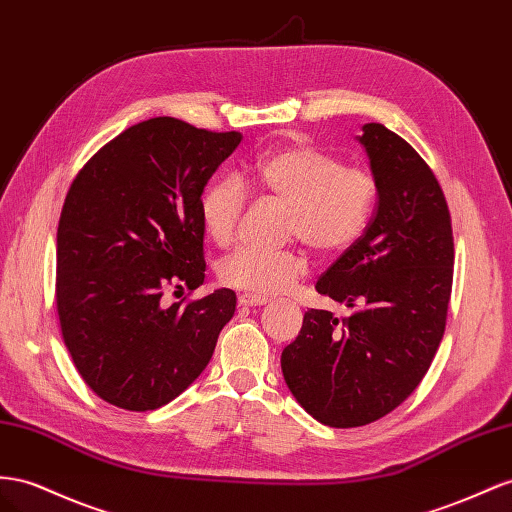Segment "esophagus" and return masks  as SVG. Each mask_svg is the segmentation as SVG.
I'll use <instances>...</instances> for the list:
<instances>
[{"label":"esophagus","mask_w":512,"mask_h":512,"mask_svg":"<svg viewBox=\"0 0 512 512\" xmlns=\"http://www.w3.org/2000/svg\"><path fill=\"white\" fill-rule=\"evenodd\" d=\"M265 303H269V299L262 295H254V293L239 295V306H243V308H260V306H265Z\"/></svg>","instance_id":"1"}]
</instances>
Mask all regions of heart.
<instances>
[{"label":"heart","instance_id":"heart-1","mask_svg":"<svg viewBox=\"0 0 512 512\" xmlns=\"http://www.w3.org/2000/svg\"><path fill=\"white\" fill-rule=\"evenodd\" d=\"M250 183L265 196L288 206L286 237L301 239L314 254L334 256L353 245L368 226L377 187L372 176L344 168L334 155L308 146H288L262 157ZM247 196L239 181L217 178L200 198L204 234L224 247L234 239ZM308 269L301 252L241 247L219 265V278L250 293H280Z\"/></svg>","mask_w":512,"mask_h":512}]
</instances>
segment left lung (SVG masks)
I'll return each instance as SVG.
<instances>
[{"instance_id":"8db88e82","label":"left lung","mask_w":512,"mask_h":512,"mask_svg":"<svg viewBox=\"0 0 512 512\" xmlns=\"http://www.w3.org/2000/svg\"><path fill=\"white\" fill-rule=\"evenodd\" d=\"M355 140L377 187L375 213L314 286L351 314L308 310L282 351L290 394L334 428L375 422L418 388L444 338L454 265L448 204L424 159L379 122Z\"/></svg>"}]
</instances>
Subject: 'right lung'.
Returning <instances> with one entry per match:
<instances>
[{"mask_svg":"<svg viewBox=\"0 0 512 512\" xmlns=\"http://www.w3.org/2000/svg\"><path fill=\"white\" fill-rule=\"evenodd\" d=\"M243 135L170 116L122 131L77 174L58 226L55 303L75 368L105 403L168 405L211 362L237 295L163 306L204 282L200 198Z\"/></svg>","mask_w":512,"mask_h":512,"instance_id":"add662e5","label":"right lung"}]
</instances>
